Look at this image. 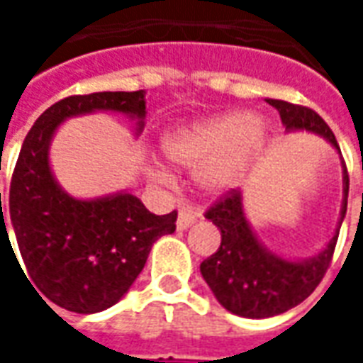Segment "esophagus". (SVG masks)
<instances>
[{
	"label": "esophagus",
	"mask_w": 363,
	"mask_h": 363,
	"mask_svg": "<svg viewBox=\"0 0 363 363\" xmlns=\"http://www.w3.org/2000/svg\"><path fill=\"white\" fill-rule=\"evenodd\" d=\"M200 220V216H198L190 206L186 208H181V212H179V220H177V228L179 229H189L190 225H194L196 221Z\"/></svg>",
	"instance_id": "esophagus-1"
}]
</instances>
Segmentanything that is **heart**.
I'll use <instances>...</instances> for the list:
<instances>
[{
  "label": "heart",
  "instance_id": "heart-1",
  "mask_svg": "<svg viewBox=\"0 0 363 363\" xmlns=\"http://www.w3.org/2000/svg\"><path fill=\"white\" fill-rule=\"evenodd\" d=\"M264 138L259 118L229 112L174 130L163 140V151L179 165L200 169L202 184L220 192L237 184Z\"/></svg>",
  "mask_w": 363,
  "mask_h": 363
}]
</instances>
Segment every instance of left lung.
<instances>
[{
	"label": "left lung",
	"instance_id": "left-lung-1",
	"mask_svg": "<svg viewBox=\"0 0 363 363\" xmlns=\"http://www.w3.org/2000/svg\"><path fill=\"white\" fill-rule=\"evenodd\" d=\"M280 112L286 130H309L327 138L338 147L333 130L317 112L303 104L267 99ZM348 169L344 163V202L340 212L342 225L348 206ZM221 231V245L212 257L200 264V272L216 299L228 311L247 319H264L288 311L313 294L327 274L335 255L338 229L319 257L305 262L281 260L257 241L241 206V190L229 189L204 213Z\"/></svg>",
	"mask_w": 363,
	"mask_h": 363
}]
</instances>
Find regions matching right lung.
<instances>
[{
    "label": "right lung",
    "mask_w": 363,
    "mask_h": 363,
    "mask_svg": "<svg viewBox=\"0 0 363 363\" xmlns=\"http://www.w3.org/2000/svg\"><path fill=\"white\" fill-rule=\"evenodd\" d=\"M93 111L132 114L142 130L143 91L72 95L52 104L23 142L7 213L0 192V247L4 239L11 247L5 228L9 218L27 272L17 264L36 296L74 313H99L116 303L143 270L153 243L177 229V212L155 216L134 194L75 200L54 181L48 165L52 134L67 116Z\"/></svg>",
    "instance_id": "right-lung-1"
}]
</instances>
